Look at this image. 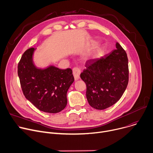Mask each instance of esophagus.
Segmentation results:
<instances>
[{"mask_svg":"<svg viewBox=\"0 0 153 153\" xmlns=\"http://www.w3.org/2000/svg\"><path fill=\"white\" fill-rule=\"evenodd\" d=\"M73 76L74 77L75 80H77L80 78V70L79 68L74 67L73 69Z\"/></svg>","mask_w":153,"mask_h":153,"instance_id":"esophagus-1","label":"esophagus"}]
</instances>
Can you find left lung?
Segmentation results:
<instances>
[{
    "mask_svg": "<svg viewBox=\"0 0 153 153\" xmlns=\"http://www.w3.org/2000/svg\"><path fill=\"white\" fill-rule=\"evenodd\" d=\"M116 46V50L103 57L87 61L80 74L86 85V99L96 110H105L115 104L128 85L127 54L118 42Z\"/></svg>",
    "mask_w": 153,
    "mask_h": 153,
    "instance_id": "1",
    "label": "left lung"
}]
</instances>
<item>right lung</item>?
<instances>
[{"mask_svg": "<svg viewBox=\"0 0 153 153\" xmlns=\"http://www.w3.org/2000/svg\"><path fill=\"white\" fill-rule=\"evenodd\" d=\"M36 49H28L22 56L17 73L23 93L40 111L57 113L66 107L67 94L74 80L71 69H59L53 65L37 68L33 62Z\"/></svg>", "mask_w": 153, "mask_h": 153, "instance_id": "obj_1", "label": "right lung"}]
</instances>
